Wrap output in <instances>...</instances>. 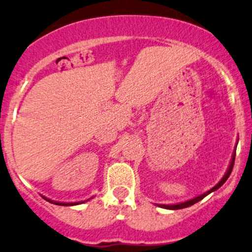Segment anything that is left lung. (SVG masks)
<instances>
[{
  "label": "left lung",
  "instance_id": "1",
  "mask_svg": "<svg viewBox=\"0 0 252 252\" xmlns=\"http://www.w3.org/2000/svg\"><path fill=\"white\" fill-rule=\"evenodd\" d=\"M236 146H237V145H236ZM234 158H236V151L233 152V155H232V158H231L230 165H228V168H227V171L225 172L224 177H222V179L220 180L219 182H218L217 185L214 186L213 188H211L210 190H208V191H206V193H203V194H201V195H199V196H195V197H193V199H190V200H187V201H185V202L174 203V205H158V206H159V207H162V208H166V210H181V208H186V207H189V206H191V205H194V203L199 202L200 200H202V199H203V197H205V196H207L208 194H211L212 191H214V190H217V189H219V188L221 187V186L224 185V183L226 182V180L228 179V176H230V175H231V171H232V169H233Z\"/></svg>",
  "mask_w": 252,
  "mask_h": 252
}]
</instances>
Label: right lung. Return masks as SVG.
<instances>
[{
  "label": "right lung",
  "mask_w": 252,
  "mask_h": 252,
  "mask_svg": "<svg viewBox=\"0 0 252 252\" xmlns=\"http://www.w3.org/2000/svg\"><path fill=\"white\" fill-rule=\"evenodd\" d=\"M42 196V195H41ZM44 197L45 200H46V201H49V202H51V203H55V205H59V206H75V205H81V203H83V202H86V201H88V200H90V199H88V200H86V201H78V202H58V201H52V200H50V199H47V197H45V196H42Z\"/></svg>",
  "instance_id": "1"
}]
</instances>
